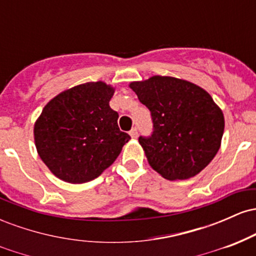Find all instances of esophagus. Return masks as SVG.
<instances>
[{
	"label": "esophagus",
	"mask_w": 256,
	"mask_h": 256,
	"mask_svg": "<svg viewBox=\"0 0 256 256\" xmlns=\"http://www.w3.org/2000/svg\"><path fill=\"white\" fill-rule=\"evenodd\" d=\"M130 136H131L132 138H137V136H138V131H137L136 128H132V130L130 131Z\"/></svg>",
	"instance_id": "obj_1"
}]
</instances>
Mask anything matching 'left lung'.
I'll return each instance as SVG.
<instances>
[{"label":"left lung","mask_w":256,"mask_h":256,"mask_svg":"<svg viewBox=\"0 0 256 256\" xmlns=\"http://www.w3.org/2000/svg\"><path fill=\"white\" fill-rule=\"evenodd\" d=\"M130 88L150 110L152 134L138 138L149 165L168 180L198 174L218 152L224 114L198 85L154 76Z\"/></svg>","instance_id":"obj_1"}]
</instances>
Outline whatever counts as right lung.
I'll list each match as a JSON object with an SVG mask.
<instances>
[{
  "mask_svg": "<svg viewBox=\"0 0 256 256\" xmlns=\"http://www.w3.org/2000/svg\"><path fill=\"white\" fill-rule=\"evenodd\" d=\"M114 88L90 82L58 94L34 128L37 152L61 180L82 184L98 178L119 156L130 136L120 131L110 107Z\"/></svg>",
  "mask_w": 256,
  "mask_h": 256,
  "instance_id": "right-lung-1",
  "label": "right lung"
}]
</instances>
